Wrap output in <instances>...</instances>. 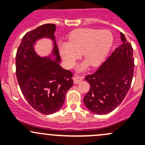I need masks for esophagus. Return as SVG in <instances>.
I'll use <instances>...</instances> for the list:
<instances>
[{
    "label": "esophagus",
    "mask_w": 145,
    "mask_h": 145,
    "mask_svg": "<svg viewBox=\"0 0 145 145\" xmlns=\"http://www.w3.org/2000/svg\"><path fill=\"white\" fill-rule=\"evenodd\" d=\"M73 80H74V84H78V83H79L83 80V78L81 76H74L73 78Z\"/></svg>",
    "instance_id": "obj_1"
}]
</instances>
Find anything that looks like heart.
Here are the masks:
<instances>
[{
    "label": "heart",
    "instance_id": "obj_1",
    "mask_svg": "<svg viewBox=\"0 0 145 145\" xmlns=\"http://www.w3.org/2000/svg\"><path fill=\"white\" fill-rule=\"evenodd\" d=\"M113 40V35L108 30L80 28L70 33L67 43H59V54L69 68L74 67L81 54L86 62L78 66L77 71H83L88 64L95 68L105 60Z\"/></svg>",
    "mask_w": 145,
    "mask_h": 145
}]
</instances>
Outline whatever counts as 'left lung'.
<instances>
[{"label": "left lung", "instance_id": "8db88e82", "mask_svg": "<svg viewBox=\"0 0 145 145\" xmlns=\"http://www.w3.org/2000/svg\"><path fill=\"white\" fill-rule=\"evenodd\" d=\"M120 34L122 44L95 73L86 76L90 88L83 102L95 114H106L116 109L125 98L132 83L135 66L133 50L123 33Z\"/></svg>", "mask_w": 145, "mask_h": 145}]
</instances>
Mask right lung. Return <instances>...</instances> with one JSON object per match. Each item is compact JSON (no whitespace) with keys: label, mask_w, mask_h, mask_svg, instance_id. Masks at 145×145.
<instances>
[{"label":"right lung","mask_w":145,"mask_h":145,"mask_svg":"<svg viewBox=\"0 0 145 145\" xmlns=\"http://www.w3.org/2000/svg\"><path fill=\"white\" fill-rule=\"evenodd\" d=\"M55 30V24H47L28 32L16 55V76L22 93L29 105L43 114H52L62 107L74 83L71 72L60 65ZM43 38L52 40L53 48L49 55L41 57L35 45Z\"/></svg>","instance_id":"1"}]
</instances>
